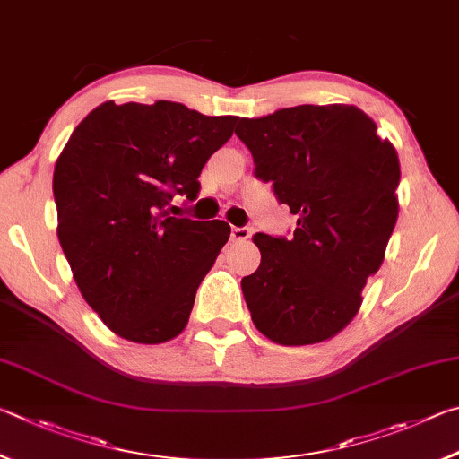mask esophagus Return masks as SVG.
<instances>
[{
    "label": "esophagus",
    "instance_id": "1",
    "mask_svg": "<svg viewBox=\"0 0 459 459\" xmlns=\"http://www.w3.org/2000/svg\"><path fill=\"white\" fill-rule=\"evenodd\" d=\"M250 228H231V239H234V242H246V239H250Z\"/></svg>",
    "mask_w": 459,
    "mask_h": 459
}]
</instances>
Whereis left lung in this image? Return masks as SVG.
Here are the masks:
<instances>
[{"label":"left lung","mask_w":459,"mask_h":459,"mask_svg":"<svg viewBox=\"0 0 459 459\" xmlns=\"http://www.w3.org/2000/svg\"><path fill=\"white\" fill-rule=\"evenodd\" d=\"M280 204L299 217L294 236L255 234L262 262L242 280L252 320L286 347L333 339L359 312L395 228L399 157L377 125L349 104H300L236 128Z\"/></svg>","instance_id":"left-lung-1"}]
</instances>
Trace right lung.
<instances>
[{"label": "right lung", "mask_w": 459, "mask_h": 459, "mask_svg": "<svg viewBox=\"0 0 459 459\" xmlns=\"http://www.w3.org/2000/svg\"><path fill=\"white\" fill-rule=\"evenodd\" d=\"M238 117L179 102H102L70 134L54 169L58 239L76 284L112 333L141 344L175 339L230 225L171 215L197 197L207 159Z\"/></svg>", "instance_id": "1"}]
</instances>
